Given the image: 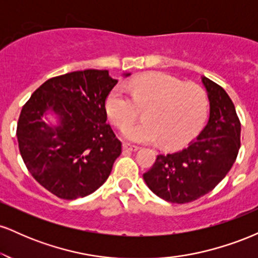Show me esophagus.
Masks as SVG:
<instances>
[{"label":"esophagus","instance_id":"1","mask_svg":"<svg viewBox=\"0 0 258 258\" xmlns=\"http://www.w3.org/2000/svg\"><path fill=\"white\" fill-rule=\"evenodd\" d=\"M122 149L126 150V152H137L139 148L137 146H132V144H130V143H123Z\"/></svg>","mask_w":258,"mask_h":258}]
</instances>
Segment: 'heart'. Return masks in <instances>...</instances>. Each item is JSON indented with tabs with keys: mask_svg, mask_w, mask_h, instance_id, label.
Returning a JSON list of instances; mask_svg holds the SVG:
<instances>
[{
	"mask_svg": "<svg viewBox=\"0 0 258 258\" xmlns=\"http://www.w3.org/2000/svg\"><path fill=\"white\" fill-rule=\"evenodd\" d=\"M128 90L132 99L121 86H115L106 97L105 109L119 127L145 109L144 121L122 130V137L133 143L160 142L166 149H177L197 136L206 119L207 96L197 84H183L165 73H146L133 78Z\"/></svg>",
	"mask_w": 258,
	"mask_h": 258,
	"instance_id": "b5f03b06",
	"label": "heart"
}]
</instances>
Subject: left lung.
<instances>
[{"mask_svg": "<svg viewBox=\"0 0 258 258\" xmlns=\"http://www.w3.org/2000/svg\"><path fill=\"white\" fill-rule=\"evenodd\" d=\"M210 102L206 126L188 148L158 155L143 179L168 203L185 204L210 193L229 172L240 149V121L227 92L201 76Z\"/></svg>", "mask_w": 258, "mask_h": 258, "instance_id": "obj_1", "label": "left lung"}]
</instances>
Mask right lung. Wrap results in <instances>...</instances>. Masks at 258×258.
Here are the masks:
<instances>
[{"mask_svg": "<svg viewBox=\"0 0 258 258\" xmlns=\"http://www.w3.org/2000/svg\"><path fill=\"white\" fill-rule=\"evenodd\" d=\"M116 84L108 70L68 73L47 80L23 106L17 127L22 158L31 176L60 199L96 191L120 156L105 110Z\"/></svg>", "mask_w": 258, "mask_h": 258, "instance_id": "1", "label": "right lung"}]
</instances>
